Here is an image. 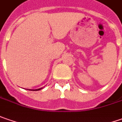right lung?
Returning <instances> with one entry per match:
<instances>
[{
	"label": "right lung",
	"instance_id": "right-lung-1",
	"mask_svg": "<svg viewBox=\"0 0 122 122\" xmlns=\"http://www.w3.org/2000/svg\"><path fill=\"white\" fill-rule=\"evenodd\" d=\"M42 88H38V89H35V90H32V89H31V90H34H34H36V91H37V90H41V89H42Z\"/></svg>",
	"mask_w": 122,
	"mask_h": 122
}]
</instances>
